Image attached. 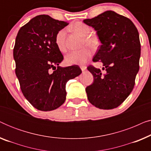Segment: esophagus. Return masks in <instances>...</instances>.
Segmentation results:
<instances>
[{
    "label": "esophagus",
    "instance_id": "34e87169",
    "mask_svg": "<svg viewBox=\"0 0 151 151\" xmlns=\"http://www.w3.org/2000/svg\"><path fill=\"white\" fill-rule=\"evenodd\" d=\"M80 69H81L82 71H84L86 69V66H84V65L80 66Z\"/></svg>",
    "mask_w": 151,
    "mask_h": 151
}]
</instances>
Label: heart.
Returning a JSON list of instances; mask_svg holds the SVG:
<instances>
[{"label": "heart", "instance_id": "1", "mask_svg": "<svg viewBox=\"0 0 151 151\" xmlns=\"http://www.w3.org/2000/svg\"><path fill=\"white\" fill-rule=\"evenodd\" d=\"M72 29L81 36H83V44H86L92 48H96L99 45L97 37L88 35L90 33V28L83 22H77L72 26ZM67 34L66 29H62L58 32L55 37V43L58 49L62 52L67 50L65 43V36ZM92 52L88 47H84L80 50L72 51L66 55L65 60L69 65H84L91 56Z\"/></svg>", "mask_w": 151, "mask_h": 151}]
</instances>
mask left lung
<instances>
[{"label":"left lung","mask_w":151,"mask_h":151,"mask_svg":"<svg viewBox=\"0 0 151 151\" xmlns=\"http://www.w3.org/2000/svg\"><path fill=\"white\" fill-rule=\"evenodd\" d=\"M83 22L94 28L102 43L93 61L101 62L104 71L87 67L93 76L86 88L88 100L100 109L117 108L133 91L139 71V33L129 18L111 10Z\"/></svg>","instance_id":"8db88e82"}]
</instances>
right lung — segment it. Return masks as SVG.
I'll list each match as a JSON object with an SVG mask.
<instances>
[{
    "label": "right lung",
    "mask_w": 151,
    "mask_h": 151,
    "mask_svg": "<svg viewBox=\"0 0 151 151\" xmlns=\"http://www.w3.org/2000/svg\"><path fill=\"white\" fill-rule=\"evenodd\" d=\"M68 24L39 15L22 26L16 38V75L24 98L38 110L49 111L60 106L66 100L67 82L82 73L78 65L59 66L64 58L55 37Z\"/></svg>",
    "instance_id": "add662e5"
}]
</instances>
